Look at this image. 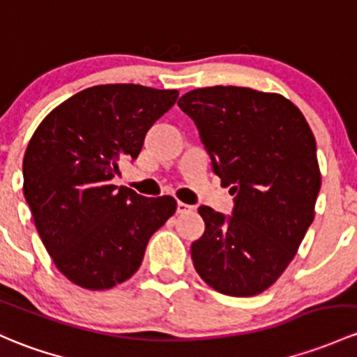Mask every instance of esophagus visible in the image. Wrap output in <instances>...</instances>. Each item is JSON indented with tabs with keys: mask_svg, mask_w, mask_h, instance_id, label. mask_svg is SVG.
<instances>
[{
	"mask_svg": "<svg viewBox=\"0 0 357 357\" xmlns=\"http://www.w3.org/2000/svg\"><path fill=\"white\" fill-rule=\"evenodd\" d=\"M191 210H193V207H191V205L183 204V202H178V205H176V212L178 213H188Z\"/></svg>",
	"mask_w": 357,
	"mask_h": 357,
	"instance_id": "34e87169",
	"label": "esophagus"
}]
</instances>
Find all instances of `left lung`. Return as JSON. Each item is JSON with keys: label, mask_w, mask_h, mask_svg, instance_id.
I'll return each mask as SVG.
<instances>
[{"label": "left lung", "mask_w": 357, "mask_h": 357, "mask_svg": "<svg viewBox=\"0 0 357 357\" xmlns=\"http://www.w3.org/2000/svg\"><path fill=\"white\" fill-rule=\"evenodd\" d=\"M178 106L234 195L231 215L198 208L205 232L191 245L195 270L222 294H260L287 268L314 219L321 178L313 133L279 93L217 85L191 90Z\"/></svg>", "instance_id": "8db88e82"}]
</instances>
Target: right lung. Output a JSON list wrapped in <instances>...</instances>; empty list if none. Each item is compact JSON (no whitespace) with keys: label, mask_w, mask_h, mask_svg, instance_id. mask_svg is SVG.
<instances>
[{"label":"right lung","mask_w":357,"mask_h":357,"mask_svg":"<svg viewBox=\"0 0 357 357\" xmlns=\"http://www.w3.org/2000/svg\"><path fill=\"white\" fill-rule=\"evenodd\" d=\"M176 99L178 90L97 85L59 104L30 138L25 200L54 265L77 286L102 291L130 279L174 213L172 197H142L111 179Z\"/></svg>","instance_id":"obj_1"}]
</instances>
